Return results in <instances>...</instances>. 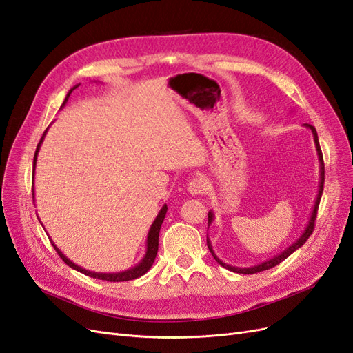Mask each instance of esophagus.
I'll return each instance as SVG.
<instances>
[{
	"label": "esophagus",
	"instance_id": "esophagus-1",
	"mask_svg": "<svg viewBox=\"0 0 353 353\" xmlns=\"http://www.w3.org/2000/svg\"><path fill=\"white\" fill-rule=\"evenodd\" d=\"M187 190H188L190 193L193 194V196L206 193V190H208V181H206L205 178H201V176L191 178L188 185H187Z\"/></svg>",
	"mask_w": 353,
	"mask_h": 353
}]
</instances>
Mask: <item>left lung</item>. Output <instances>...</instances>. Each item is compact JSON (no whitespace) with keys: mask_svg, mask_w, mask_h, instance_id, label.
<instances>
[{"mask_svg":"<svg viewBox=\"0 0 353 353\" xmlns=\"http://www.w3.org/2000/svg\"><path fill=\"white\" fill-rule=\"evenodd\" d=\"M305 126L309 128V130L312 131L315 147H316V153H318V159H319V172H321V175H319V178H321V179H319L318 196H316V200H315V205H314V210H312L311 219H309V223L306 225V230L303 231L302 236L299 237V240L294 241L292 245H288V248H287L284 252H281L280 254L274 256V258L270 259V261H265V262H262V263H259V265L250 266V268H239V266H231V265H228V263H223V262L218 258V256L215 254V252H213L212 244H210V241H209V239H208V248H209L212 256H213V258H215V261H216L221 266H223V268H227V270H230V271H232V272H237V274H256V272H262V271H266V270H271V268H274V266L281 263L284 259H287L288 256H290L293 252H296L299 248H302V245L306 243V240H307L309 237H311V234L314 232V227H315V219H316V212H318V206H319V200H321L323 190H324V172H325V170H324V159H323L321 147H319L316 130H315V128H314L312 125H309V123H305ZM212 222H213V212L210 210V212L208 213V225H210Z\"/></svg>","mask_w":353,"mask_h":353,"instance_id":"left-lung-1","label":"left lung"}]
</instances>
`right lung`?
Wrapping results in <instances>:
<instances>
[{
	"mask_svg": "<svg viewBox=\"0 0 353 353\" xmlns=\"http://www.w3.org/2000/svg\"><path fill=\"white\" fill-rule=\"evenodd\" d=\"M77 87H78V85H77ZM77 87H73V88L68 92L65 101H63V105L66 104V101H68V99H69V95L72 94V91H73L74 88H77ZM46 132H47V131H46ZM46 132H44V135H46ZM44 135H42L41 141H39V144H38V147H37L35 157H34V168H35V165H37L38 150H39V147H41L42 140H44ZM32 196H34V193H32ZM166 210H168V206L165 205L162 209H160L159 215L156 216V219H154V222H153V225H152L150 231H148V236H147V252H145V256L143 258V261H141L140 263H138L137 266H134V268H130V270H126V271H123V272L103 274V272H92V271H88V270H83V268H81V266H78L77 263H73L70 259H68L66 256L63 254V253L57 249V245H56L54 243H52V245H54V249H56V252L59 253L60 258H61L63 261H65V263H68V265L70 266V268L77 270V271H79V272H82V274H85V275H88V276H92V279L104 280V281H112V283H119V281H130V280H135V279H138V276L144 275L148 270H150V268H152V265H153V262H154V259H156L157 249H159V232H160V227H162V222H163V219H165V216H166Z\"/></svg>",
	"mask_w": 353,
	"mask_h": 353,
	"instance_id": "right-lung-1",
	"label": "right lung"
}]
</instances>
